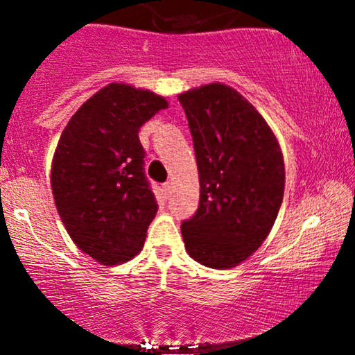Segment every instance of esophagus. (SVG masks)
Listing matches in <instances>:
<instances>
[{
    "label": "esophagus",
    "instance_id": "obj_1",
    "mask_svg": "<svg viewBox=\"0 0 355 355\" xmlns=\"http://www.w3.org/2000/svg\"><path fill=\"white\" fill-rule=\"evenodd\" d=\"M164 191H165V195L172 193V182H165L164 183Z\"/></svg>",
    "mask_w": 355,
    "mask_h": 355
}]
</instances>
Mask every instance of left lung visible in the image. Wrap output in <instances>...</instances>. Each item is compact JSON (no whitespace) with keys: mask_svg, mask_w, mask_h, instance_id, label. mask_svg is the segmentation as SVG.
I'll list each match as a JSON object with an SVG mask.
<instances>
[{"mask_svg":"<svg viewBox=\"0 0 355 355\" xmlns=\"http://www.w3.org/2000/svg\"><path fill=\"white\" fill-rule=\"evenodd\" d=\"M193 138L200 202L182 222L191 259L230 268L262 245L284 198L279 141L262 115L234 88L210 83L178 95Z\"/></svg>","mask_w":355,"mask_h":355,"instance_id":"obj_1","label":"left lung"}]
</instances>
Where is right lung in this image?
<instances>
[{
  "instance_id": "right-lung-1",
  "label": "right lung",
  "mask_w": 355,
  "mask_h": 355,
  "mask_svg": "<svg viewBox=\"0 0 355 355\" xmlns=\"http://www.w3.org/2000/svg\"><path fill=\"white\" fill-rule=\"evenodd\" d=\"M166 107L148 89L112 83L81 105L58 140L56 209L76 247L103 266L126 262L144 247L158 203L138 132Z\"/></svg>"
}]
</instances>
